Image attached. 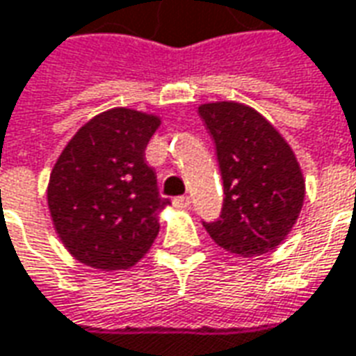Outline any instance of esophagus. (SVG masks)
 I'll return each instance as SVG.
<instances>
[{"label": "esophagus", "instance_id": "34e87169", "mask_svg": "<svg viewBox=\"0 0 356 356\" xmlns=\"http://www.w3.org/2000/svg\"><path fill=\"white\" fill-rule=\"evenodd\" d=\"M191 205V199L188 195H180V197L174 199V207H178V209H188Z\"/></svg>", "mask_w": 356, "mask_h": 356}]
</instances>
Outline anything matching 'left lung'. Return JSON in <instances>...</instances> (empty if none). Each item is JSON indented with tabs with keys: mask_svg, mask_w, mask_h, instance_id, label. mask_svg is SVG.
Returning a JSON list of instances; mask_svg holds the SVG:
<instances>
[{
	"mask_svg": "<svg viewBox=\"0 0 356 356\" xmlns=\"http://www.w3.org/2000/svg\"><path fill=\"white\" fill-rule=\"evenodd\" d=\"M224 182L222 214L203 222L216 245L239 257L276 249L299 218L305 178L293 149L266 118L238 102L199 105Z\"/></svg>",
	"mask_w": 356,
	"mask_h": 356,
	"instance_id": "left-lung-1",
	"label": "left lung"
}]
</instances>
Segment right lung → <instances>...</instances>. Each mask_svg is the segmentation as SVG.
<instances>
[{
    "label": "right lung",
    "mask_w": 356,
    "mask_h": 356,
    "mask_svg": "<svg viewBox=\"0 0 356 356\" xmlns=\"http://www.w3.org/2000/svg\"><path fill=\"white\" fill-rule=\"evenodd\" d=\"M161 117L126 107L99 113L55 161L47 184L53 228L76 261L126 270L149 251L159 213L170 205L145 163Z\"/></svg>",
    "instance_id": "obj_1"
}]
</instances>
